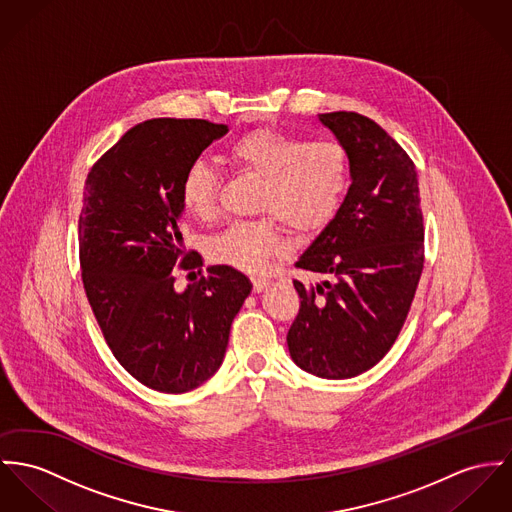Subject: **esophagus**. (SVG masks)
Wrapping results in <instances>:
<instances>
[{"label":"esophagus","instance_id":"1","mask_svg":"<svg viewBox=\"0 0 512 512\" xmlns=\"http://www.w3.org/2000/svg\"><path fill=\"white\" fill-rule=\"evenodd\" d=\"M267 286H269V278H263V276L253 278V290H255V292H261V290H265Z\"/></svg>","mask_w":512,"mask_h":512}]
</instances>
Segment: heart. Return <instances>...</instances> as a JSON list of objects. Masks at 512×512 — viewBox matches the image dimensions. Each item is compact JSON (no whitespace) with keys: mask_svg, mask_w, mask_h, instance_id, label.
Wrapping results in <instances>:
<instances>
[{"mask_svg":"<svg viewBox=\"0 0 512 512\" xmlns=\"http://www.w3.org/2000/svg\"><path fill=\"white\" fill-rule=\"evenodd\" d=\"M237 171L259 179L257 220L234 222L210 239L212 259L239 271L257 273L286 249L278 220L296 234L325 228L337 214L351 179V159L337 140H306L276 128H253L228 146ZM220 179L206 161H193L181 179L179 198L187 214L212 220Z\"/></svg>","mask_w":512,"mask_h":512,"instance_id":"b5f03b06","label":"heart"}]
</instances>
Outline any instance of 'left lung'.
Returning <instances> with one entry per match:
<instances>
[{
    "instance_id": "left-lung-1",
    "label": "left lung",
    "mask_w": 512,
    "mask_h": 512,
    "mask_svg": "<svg viewBox=\"0 0 512 512\" xmlns=\"http://www.w3.org/2000/svg\"><path fill=\"white\" fill-rule=\"evenodd\" d=\"M319 120L347 148L351 187L335 218L296 261L325 276L294 280L300 310L286 343L319 378H353L394 347L425 265V228L415 163L372 118L325 113Z\"/></svg>"
}]
</instances>
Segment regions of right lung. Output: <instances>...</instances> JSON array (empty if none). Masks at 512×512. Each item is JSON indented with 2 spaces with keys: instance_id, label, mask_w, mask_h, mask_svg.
<instances>
[{
  "instance_id": "right-lung-1",
  "label": "right lung",
  "mask_w": 512,
  "mask_h": 512,
  "mask_svg": "<svg viewBox=\"0 0 512 512\" xmlns=\"http://www.w3.org/2000/svg\"><path fill=\"white\" fill-rule=\"evenodd\" d=\"M226 124L152 118L130 128L87 173L79 214V265L109 349L140 384L185 394L222 364L230 327L251 282L228 265L175 290L173 267H200L183 247L179 185Z\"/></svg>"
}]
</instances>
